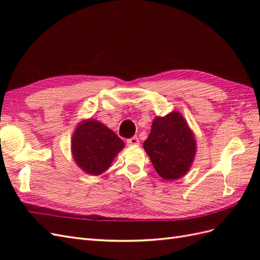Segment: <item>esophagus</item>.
Segmentation results:
<instances>
[{"instance_id":"obj_1","label":"esophagus","mask_w":260,"mask_h":260,"mask_svg":"<svg viewBox=\"0 0 260 260\" xmlns=\"http://www.w3.org/2000/svg\"><path fill=\"white\" fill-rule=\"evenodd\" d=\"M140 141H139V139L137 138V137H133V138H130V139H128L127 140V143H128V145H139L140 143Z\"/></svg>"}]
</instances>
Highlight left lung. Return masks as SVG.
I'll list each match as a JSON object with an SVG mask.
<instances>
[{
	"mask_svg": "<svg viewBox=\"0 0 260 260\" xmlns=\"http://www.w3.org/2000/svg\"><path fill=\"white\" fill-rule=\"evenodd\" d=\"M143 147L155 170L164 180L182 178L190 169L196 141L184 118L178 112L156 117Z\"/></svg>",
	"mask_w": 260,
	"mask_h": 260,
	"instance_id": "obj_1",
	"label": "left lung"
}]
</instances>
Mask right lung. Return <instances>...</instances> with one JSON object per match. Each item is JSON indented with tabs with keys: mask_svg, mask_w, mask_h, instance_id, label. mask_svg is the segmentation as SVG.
I'll use <instances>...</instances> for the list:
<instances>
[{
	"mask_svg": "<svg viewBox=\"0 0 260 260\" xmlns=\"http://www.w3.org/2000/svg\"><path fill=\"white\" fill-rule=\"evenodd\" d=\"M123 141L102 122L88 119L80 122L72 140L73 156L86 174L98 176L111 166L123 148Z\"/></svg>",
	"mask_w": 260,
	"mask_h": 260,
	"instance_id": "1",
	"label": "right lung"
}]
</instances>
